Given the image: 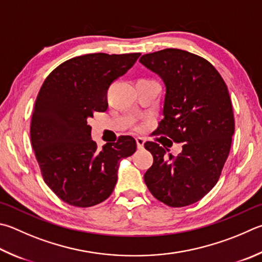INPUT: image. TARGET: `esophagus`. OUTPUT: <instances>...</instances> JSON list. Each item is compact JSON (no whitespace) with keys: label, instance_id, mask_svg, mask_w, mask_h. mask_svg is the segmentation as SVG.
<instances>
[{"label":"esophagus","instance_id":"esophagus-1","mask_svg":"<svg viewBox=\"0 0 262 262\" xmlns=\"http://www.w3.org/2000/svg\"><path fill=\"white\" fill-rule=\"evenodd\" d=\"M144 139H142V137H137L136 139V144H137V147L139 149H143L144 147Z\"/></svg>","mask_w":262,"mask_h":262}]
</instances>
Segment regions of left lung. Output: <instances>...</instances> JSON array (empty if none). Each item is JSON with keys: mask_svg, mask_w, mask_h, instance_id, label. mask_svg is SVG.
Segmentation results:
<instances>
[{"mask_svg": "<svg viewBox=\"0 0 262 262\" xmlns=\"http://www.w3.org/2000/svg\"><path fill=\"white\" fill-rule=\"evenodd\" d=\"M140 63L158 74L166 88L164 119L156 134L183 143L174 157L166 156L165 145L146 142L154 164L144 182L166 205H191L216 184L229 155L235 120L228 88L210 61L184 50L146 54Z\"/></svg>", "mask_w": 262, "mask_h": 262, "instance_id": "1", "label": "left lung"}]
</instances>
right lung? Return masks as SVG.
<instances>
[{"label":"right lung","instance_id":"obj_1","mask_svg":"<svg viewBox=\"0 0 262 262\" xmlns=\"http://www.w3.org/2000/svg\"><path fill=\"white\" fill-rule=\"evenodd\" d=\"M140 55L74 57L42 84L32 116V146L45 182L70 205L90 207L105 201L115 189L121 159L136 151L132 136L98 149L88 119L106 111L108 87Z\"/></svg>","mask_w":262,"mask_h":262}]
</instances>
